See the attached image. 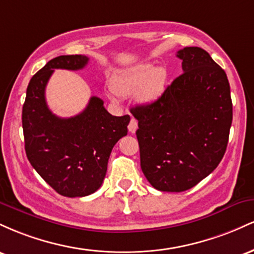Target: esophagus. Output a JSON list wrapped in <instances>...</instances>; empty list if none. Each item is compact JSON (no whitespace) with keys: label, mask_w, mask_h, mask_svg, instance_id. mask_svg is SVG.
Here are the masks:
<instances>
[{"label":"esophagus","mask_w":254,"mask_h":254,"mask_svg":"<svg viewBox=\"0 0 254 254\" xmlns=\"http://www.w3.org/2000/svg\"><path fill=\"white\" fill-rule=\"evenodd\" d=\"M137 127H138V124H137V121L135 118H131L130 123H129V127H127V129H129V131L131 133H135Z\"/></svg>","instance_id":"1"}]
</instances>
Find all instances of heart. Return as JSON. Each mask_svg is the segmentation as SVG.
Masks as SVG:
<instances>
[{
	"mask_svg": "<svg viewBox=\"0 0 254 254\" xmlns=\"http://www.w3.org/2000/svg\"><path fill=\"white\" fill-rule=\"evenodd\" d=\"M167 82V72L162 66L153 63H142L118 71L112 78L110 98L129 97L137 93V100L141 104H151L160 98Z\"/></svg>",
	"mask_w": 254,
	"mask_h": 254,
	"instance_id": "heart-1",
	"label": "heart"
}]
</instances>
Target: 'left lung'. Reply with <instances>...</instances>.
Listing matches in <instances>:
<instances>
[{"label": "left lung", "mask_w": 254, "mask_h": 254, "mask_svg": "<svg viewBox=\"0 0 254 254\" xmlns=\"http://www.w3.org/2000/svg\"><path fill=\"white\" fill-rule=\"evenodd\" d=\"M177 57L183 74L154 103L131 109L142 172L166 192L189 190L217 167L233 119L228 78L210 55L190 46Z\"/></svg>", "instance_id": "left-lung-1"}]
</instances>
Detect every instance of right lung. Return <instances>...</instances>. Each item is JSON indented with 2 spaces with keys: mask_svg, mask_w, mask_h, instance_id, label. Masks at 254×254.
I'll return each instance as SVG.
<instances>
[{
  "mask_svg": "<svg viewBox=\"0 0 254 254\" xmlns=\"http://www.w3.org/2000/svg\"><path fill=\"white\" fill-rule=\"evenodd\" d=\"M89 58L82 55L49 61L28 83L22 129L32 167L64 197H84L98 190L106 176L112 148L127 136L130 116L110 115L104 101L92 97L80 115L61 118L49 110L45 88L55 69L78 70Z\"/></svg>",
  "mask_w": 254,
  "mask_h": 254,
  "instance_id": "right-lung-1",
  "label": "right lung"
}]
</instances>
